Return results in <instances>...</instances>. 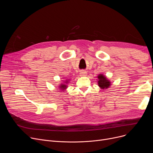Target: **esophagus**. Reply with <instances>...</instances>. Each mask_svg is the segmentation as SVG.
Returning a JSON list of instances; mask_svg holds the SVG:
<instances>
[{"label":"esophagus","instance_id":"1","mask_svg":"<svg viewBox=\"0 0 153 153\" xmlns=\"http://www.w3.org/2000/svg\"><path fill=\"white\" fill-rule=\"evenodd\" d=\"M87 72H86V71H80V76H87Z\"/></svg>","mask_w":153,"mask_h":153}]
</instances>
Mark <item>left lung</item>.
<instances>
[{
    "label": "left lung",
    "instance_id": "obj_1",
    "mask_svg": "<svg viewBox=\"0 0 153 153\" xmlns=\"http://www.w3.org/2000/svg\"><path fill=\"white\" fill-rule=\"evenodd\" d=\"M98 84L102 88V89H107L110 85V82L107 79L106 77L103 74H99L98 76Z\"/></svg>",
    "mask_w": 153,
    "mask_h": 153
}]
</instances>
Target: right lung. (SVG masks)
<instances>
[{"instance_id": "add662e5", "label": "right lung", "mask_w": 153, "mask_h": 153, "mask_svg": "<svg viewBox=\"0 0 153 153\" xmlns=\"http://www.w3.org/2000/svg\"><path fill=\"white\" fill-rule=\"evenodd\" d=\"M68 81H67V83H68ZM66 85H65V84H62L61 85H60V89H62V90H63V89H65L66 88Z\"/></svg>"}]
</instances>
